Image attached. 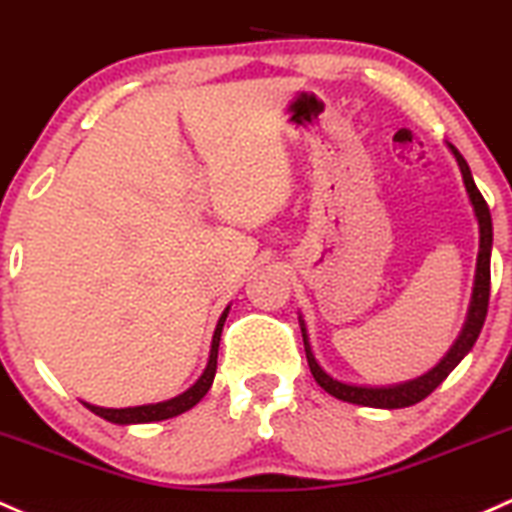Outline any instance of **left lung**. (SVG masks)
Wrapping results in <instances>:
<instances>
[{
	"mask_svg": "<svg viewBox=\"0 0 512 512\" xmlns=\"http://www.w3.org/2000/svg\"><path fill=\"white\" fill-rule=\"evenodd\" d=\"M449 152L454 154L456 164H459L461 179H464L466 196L473 208L478 223V257H476V274H473V292L469 301V311H466V321L461 326L459 336L451 343L449 351L444 353V358L434 365L432 370H427L419 378L405 380V383H392V385H358V383H346V380L333 378L331 373H326L324 368L316 360L314 351H311L309 331H306L304 316L299 314V326H301V338H304V351L306 360H309V368L314 380L319 383L328 395H333L336 400L351 402V405L360 407H375V410H402V407H412L417 402H422L424 397L432 395L437 387L444 383L446 375L461 363V360L469 355V351L476 343L478 333H481L483 321L488 314V297H491V250H493V223H491V211H488L486 201H483L481 191L476 188L469 164L461 157L459 149L454 144L446 142Z\"/></svg>",
	"mask_w": 512,
	"mask_h": 512,
	"instance_id": "1",
	"label": "left lung"
}]
</instances>
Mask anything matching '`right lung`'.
<instances>
[{
  "mask_svg": "<svg viewBox=\"0 0 512 512\" xmlns=\"http://www.w3.org/2000/svg\"><path fill=\"white\" fill-rule=\"evenodd\" d=\"M228 311L230 304L225 306V311L220 314L218 324H215L213 331V341H211V353H208V363L203 368L201 378L196 380L188 390L181 392V395L171 397V400L164 402H149V405H137V407H98V405H90V402H83L90 412H95L98 417L107 419L112 424H149V422H161V419H171V417H179L196 407L198 402L206 397V392L211 390L213 378H215V368H218V346H220V333H223V324L228 319Z\"/></svg>",
  "mask_w": 512,
  "mask_h": 512,
  "instance_id": "1",
  "label": "right lung"
}]
</instances>
